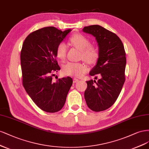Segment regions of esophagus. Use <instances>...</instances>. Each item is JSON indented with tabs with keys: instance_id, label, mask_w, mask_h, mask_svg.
<instances>
[{
	"instance_id": "esophagus-1",
	"label": "esophagus",
	"mask_w": 149,
	"mask_h": 149,
	"mask_svg": "<svg viewBox=\"0 0 149 149\" xmlns=\"http://www.w3.org/2000/svg\"><path fill=\"white\" fill-rule=\"evenodd\" d=\"M79 81V79H78L74 78V79H73V81H74V83H77V82H78Z\"/></svg>"
}]
</instances>
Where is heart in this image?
<instances>
[{"label": "heart", "mask_w": 149, "mask_h": 149, "mask_svg": "<svg viewBox=\"0 0 149 149\" xmlns=\"http://www.w3.org/2000/svg\"><path fill=\"white\" fill-rule=\"evenodd\" d=\"M70 42L74 46L81 51L80 57L89 64H95L97 62L100 51L97 46L91 45L89 38L82 34L77 33L69 38ZM68 46L64 42L59 43L56 49V54L58 59L64 60L66 56ZM87 70V66L82 62H68L63 67V72L65 75L81 76Z\"/></svg>", "instance_id": "heart-1"}]
</instances>
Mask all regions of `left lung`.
<instances>
[{"mask_svg":"<svg viewBox=\"0 0 149 149\" xmlns=\"http://www.w3.org/2000/svg\"><path fill=\"white\" fill-rule=\"evenodd\" d=\"M82 31L95 37L100 51L97 64L90 72V75H101L97 81H87L85 99L92 111H104L116 102L125 81V50L120 38L102 26H85Z\"/></svg>","mask_w":149,"mask_h":149,"instance_id":"8db88e82","label":"left lung"}]
</instances>
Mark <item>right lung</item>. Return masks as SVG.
Returning <instances> with one entry per match:
<instances>
[{
    "mask_svg": "<svg viewBox=\"0 0 149 149\" xmlns=\"http://www.w3.org/2000/svg\"><path fill=\"white\" fill-rule=\"evenodd\" d=\"M70 29L62 31L54 26L31 33L23 42L20 53L23 85L37 106L47 113L60 111L72 85L71 77L52 80L60 70L56 49Z\"/></svg>",
    "mask_w": 149,
    "mask_h": 149,
    "instance_id": "obj_1",
    "label": "right lung"
}]
</instances>
